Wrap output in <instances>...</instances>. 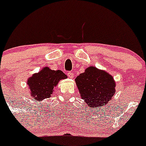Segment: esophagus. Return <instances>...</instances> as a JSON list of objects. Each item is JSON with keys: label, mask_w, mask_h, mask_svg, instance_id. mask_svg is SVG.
<instances>
[{"label": "esophagus", "mask_w": 146, "mask_h": 146, "mask_svg": "<svg viewBox=\"0 0 146 146\" xmlns=\"http://www.w3.org/2000/svg\"><path fill=\"white\" fill-rule=\"evenodd\" d=\"M67 75H68V77L69 78H73V77H74V73L72 72H67Z\"/></svg>", "instance_id": "34e87169"}]
</instances>
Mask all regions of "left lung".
<instances>
[{"instance_id":"8db88e82","label":"left lung","mask_w":146,"mask_h":146,"mask_svg":"<svg viewBox=\"0 0 146 146\" xmlns=\"http://www.w3.org/2000/svg\"><path fill=\"white\" fill-rule=\"evenodd\" d=\"M75 81L82 99L92 108L106 104L115 92L113 77L96 67H88Z\"/></svg>"}]
</instances>
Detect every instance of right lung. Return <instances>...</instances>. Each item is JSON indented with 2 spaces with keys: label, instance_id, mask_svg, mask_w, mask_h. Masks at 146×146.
<instances>
[{
  "label": "right lung",
  "instance_id": "add662e5",
  "mask_svg": "<svg viewBox=\"0 0 146 146\" xmlns=\"http://www.w3.org/2000/svg\"><path fill=\"white\" fill-rule=\"evenodd\" d=\"M66 78L67 76L62 71L51 70L45 67L30 77L28 84L33 98L39 101L50 97L59 80Z\"/></svg>",
  "mask_w": 146,
  "mask_h": 146
}]
</instances>
